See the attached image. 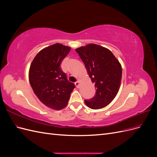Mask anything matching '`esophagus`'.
I'll use <instances>...</instances> for the list:
<instances>
[{
  "label": "esophagus",
  "instance_id": "esophagus-1",
  "mask_svg": "<svg viewBox=\"0 0 157 157\" xmlns=\"http://www.w3.org/2000/svg\"><path fill=\"white\" fill-rule=\"evenodd\" d=\"M75 84L76 86H77V88H78L79 87V85H80V81H79V80H77V81H76L75 82Z\"/></svg>",
  "mask_w": 157,
  "mask_h": 157
}]
</instances>
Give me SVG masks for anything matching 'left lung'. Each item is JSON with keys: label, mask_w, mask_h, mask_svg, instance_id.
Returning a JSON list of instances; mask_svg holds the SVG:
<instances>
[{"label": "left lung", "mask_w": 157, "mask_h": 157, "mask_svg": "<svg viewBox=\"0 0 157 157\" xmlns=\"http://www.w3.org/2000/svg\"><path fill=\"white\" fill-rule=\"evenodd\" d=\"M75 51L96 88L95 96L85 99V103L92 109L106 107L115 98L120 88L122 67L119 61L110 50L97 44H88Z\"/></svg>", "instance_id": "obj_1"}]
</instances>
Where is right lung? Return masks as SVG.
Masks as SVG:
<instances>
[{
    "mask_svg": "<svg viewBox=\"0 0 157 157\" xmlns=\"http://www.w3.org/2000/svg\"><path fill=\"white\" fill-rule=\"evenodd\" d=\"M71 48L57 43L40 51L32 61L29 79L33 92L45 105L56 110L64 108L75 88L67 80L61 63Z\"/></svg>",
    "mask_w": 157,
    "mask_h": 157,
    "instance_id": "add662e5",
    "label": "right lung"
}]
</instances>
